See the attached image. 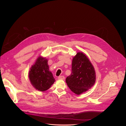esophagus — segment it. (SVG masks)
Here are the masks:
<instances>
[{"label": "esophagus", "instance_id": "1", "mask_svg": "<svg viewBox=\"0 0 126 126\" xmlns=\"http://www.w3.org/2000/svg\"><path fill=\"white\" fill-rule=\"evenodd\" d=\"M58 79H63V80H64V77L63 76H59V77H58Z\"/></svg>", "mask_w": 126, "mask_h": 126}]
</instances>
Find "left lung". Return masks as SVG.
<instances>
[{"label":"left lung","mask_w":126,"mask_h":126,"mask_svg":"<svg viewBox=\"0 0 126 126\" xmlns=\"http://www.w3.org/2000/svg\"><path fill=\"white\" fill-rule=\"evenodd\" d=\"M96 81L94 68L87 57L78 52L72 62L71 73L66 82L72 92L80 94L92 87Z\"/></svg>","instance_id":"obj_1"}]
</instances>
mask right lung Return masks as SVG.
I'll return each instance as SVG.
<instances>
[{
    "label": "right lung",
    "mask_w": 126,
    "mask_h": 126,
    "mask_svg": "<svg viewBox=\"0 0 126 126\" xmlns=\"http://www.w3.org/2000/svg\"><path fill=\"white\" fill-rule=\"evenodd\" d=\"M47 62L45 58L39 57L29 71V78L32 85L40 91L48 89L55 81L49 70Z\"/></svg>",
    "instance_id": "right-lung-1"
}]
</instances>
